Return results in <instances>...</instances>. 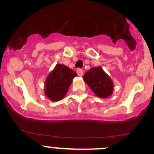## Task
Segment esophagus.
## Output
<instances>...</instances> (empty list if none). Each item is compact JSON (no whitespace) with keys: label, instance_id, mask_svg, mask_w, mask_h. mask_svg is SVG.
Returning a JSON list of instances; mask_svg holds the SVG:
<instances>
[{"label":"esophagus","instance_id":"obj_1","mask_svg":"<svg viewBox=\"0 0 154 154\" xmlns=\"http://www.w3.org/2000/svg\"><path fill=\"white\" fill-rule=\"evenodd\" d=\"M77 74H78V76H83V71L81 69V68H77Z\"/></svg>","mask_w":154,"mask_h":154}]
</instances>
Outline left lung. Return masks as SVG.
<instances>
[{
  "label": "left lung",
  "mask_w": 154,
  "mask_h": 154,
  "mask_svg": "<svg viewBox=\"0 0 154 154\" xmlns=\"http://www.w3.org/2000/svg\"><path fill=\"white\" fill-rule=\"evenodd\" d=\"M83 79L97 97L104 98L112 93V81L101 67L90 68L85 73Z\"/></svg>",
  "instance_id": "left-lung-1"
}]
</instances>
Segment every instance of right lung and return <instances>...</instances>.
Segmentation results:
<instances>
[{
  "instance_id": "1",
  "label": "right lung",
  "mask_w": 154,
  "mask_h": 154,
  "mask_svg": "<svg viewBox=\"0 0 154 154\" xmlns=\"http://www.w3.org/2000/svg\"><path fill=\"white\" fill-rule=\"evenodd\" d=\"M77 73L64 65L57 64L46 79L45 93L53 101L64 97Z\"/></svg>"
}]
</instances>
